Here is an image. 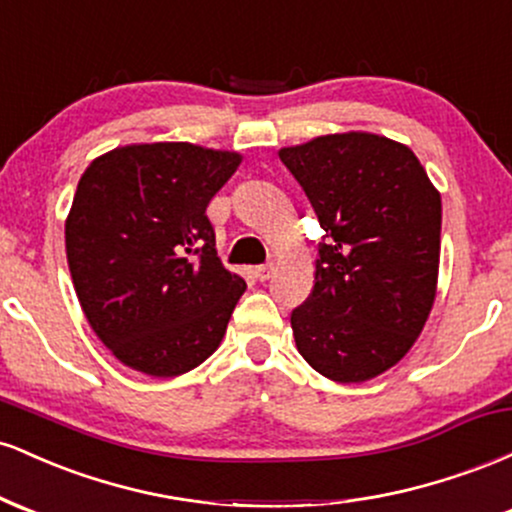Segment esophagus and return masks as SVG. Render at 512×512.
I'll return each instance as SVG.
<instances>
[{"label":"esophagus","mask_w":512,"mask_h":512,"mask_svg":"<svg viewBox=\"0 0 512 512\" xmlns=\"http://www.w3.org/2000/svg\"><path fill=\"white\" fill-rule=\"evenodd\" d=\"M272 274H274V264H272V262H269V264H260V267H255V276H257V279H260V281H267Z\"/></svg>","instance_id":"34e87169"}]
</instances>
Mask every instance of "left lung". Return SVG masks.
Masks as SVG:
<instances>
[{
	"label": "left lung",
	"instance_id": "obj_1",
	"mask_svg": "<svg viewBox=\"0 0 512 512\" xmlns=\"http://www.w3.org/2000/svg\"><path fill=\"white\" fill-rule=\"evenodd\" d=\"M279 158L325 228L313 293L291 313L296 346L334 383H366L402 361L436 301L440 192L380 134H325Z\"/></svg>",
	"mask_w": 512,
	"mask_h": 512
}]
</instances>
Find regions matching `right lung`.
I'll return each instance as SVG.
<instances>
[{
	"label": "right lung",
	"mask_w": 512,
	"mask_h": 512,
	"mask_svg": "<svg viewBox=\"0 0 512 512\" xmlns=\"http://www.w3.org/2000/svg\"><path fill=\"white\" fill-rule=\"evenodd\" d=\"M240 161L190 142L129 144L81 175L69 272L91 330L132 370L175 378L219 349L245 281L216 257L207 207Z\"/></svg>",
	"instance_id": "obj_1"
}]
</instances>
